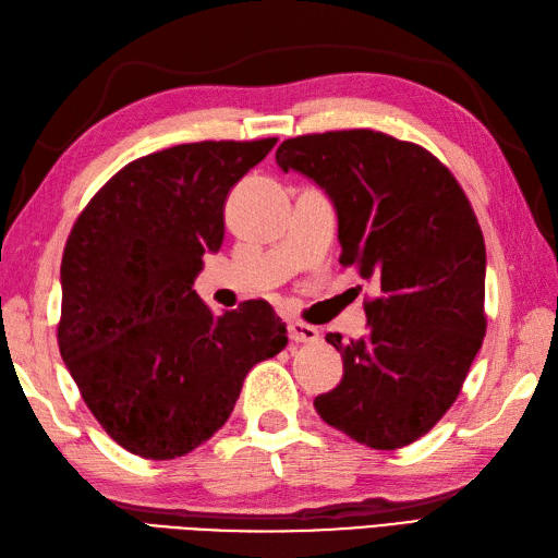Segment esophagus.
<instances>
[{
	"mask_svg": "<svg viewBox=\"0 0 558 558\" xmlns=\"http://www.w3.org/2000/svg\"><path fill=\"white\" fill-rule=\"evenodd\" d=\"M289 333H291L293 342H316V340H319V330H316L310 324H303V322H293L289 326Z\"/></svg>",
	"mask_w": 558,
	"mask_h": 558,
	"instance_id": "obj_1",
	"label": "esophagus"
}]
</instances>
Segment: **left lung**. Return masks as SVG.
<instances>
[{
  "label": "left lung",
  "instance_id": "1",
  "mask_svg": "<svg viewBox=\"0 0 558 558\" xmlns=\"http://www.w3.org/2000/svg\"><path fill=\"white\" fill-rule=\"evenodd\" d=\"M277 163L324 190L340 263L380 289L366 303L364 338L326 336L342 354V380L314 409L375 450L409 446L453 405L486 336V246L474 210L439 159L380 131L289 138Z\"/></svg>",
  "mask_w": 558,
  "mask_h": 558
}]
</instances>
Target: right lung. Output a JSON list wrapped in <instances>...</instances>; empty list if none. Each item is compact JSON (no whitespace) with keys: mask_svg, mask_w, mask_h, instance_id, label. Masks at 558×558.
<instances>
[{"mask_svg":"<svg viewBox=\"0 0 558 558\" xmlns=\"http://www.w3.org/2000/svg\"><path fill=\"white\" fill-rule=\"evenodd\" d=\"M277 138L175 145L131 161L74 222L58 348L102 429L147 460L210 439L248 371L289 338L265 300L210 314L192 289L225 239L230 190Z\"/></svg>","mask_w":558,"mask_h":558,"instance_id":"right-lung-1","label":"right lung"}]
</instances>
